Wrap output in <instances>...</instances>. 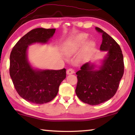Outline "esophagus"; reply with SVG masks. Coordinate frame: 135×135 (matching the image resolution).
I'll return each instance as SVG.
<instances>
[{"label": "esophagus", "mask_w": 135, "mask_h": 135, "mask_svg": "<svg viewBox=\"0 0 135 135\" xmlns=\"http://www.w3.org/2000/svg\"><path fill=\"white\" fill-rule=\"evenodd\" d=\"M74 73V71L73 69H68L66 71V74L68 75H70V74H73Z\"/></svg>", "instance_id": "1"}]
</instances>
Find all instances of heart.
Here are the masks:
<instances>
[{
	"label": "heart",
	"mask_w": 135,
	"mask_h": 135,
	"mask_svg": "<svg viewBox=\"0 0 135 135\" xmlns=\"http://www.w3.org/2000/svg\"><path fill=\"white\" fill-rule=\"evenodd\" d=\"M88 40V35L85 33L79 34L74 39L68 42L64 47V52L67 56H71L82 47ZM94 45L93 42H90L88 45L91 47Z\"/></svg>",
	"instance_id": "heart-1"
}]
</instances>
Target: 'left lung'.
Here are the masks:
<instances>
[{"label": "left lung", "mask_w": 135, "mask_h": 135, "mask_svg": "<svg viewBox=\"0 0 135 135\" xmlns=\"http://www.w3.org/2000/svg\"><path fill=\"white\" fill-rule=\"evenodd\" d=\"M102 33L100 50L107 51L98 69L87 62L76 73L77 84L75 93L81 101L90 105H98L108 101L115 95L124 73L123 57L121 49L114 38L99 27Z\"/></svg>", "instance_id": "8db88e82"}]
</instances>
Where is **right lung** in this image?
<instances>
[{"label": "right lung", "instance_id": "right-lung-1", "mask_svg": "<svg viewBox=\"0 0 135 135\" xmlns=\"http://www.w3.org/2000/svg\"><path fill=\"white\" fill-rule=\"evenodd\" d=\"M56 29H32L19 40L10 56V75L16 91L22 98L34 104L50 102L57 95L61 83L66 77V69H35L27 58L28 46L47 44Z\"/></svg>", "mask_w": 135, "mask_h": 135}]
</instances>
